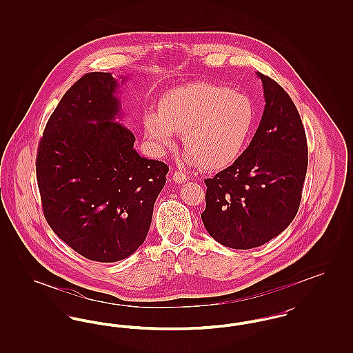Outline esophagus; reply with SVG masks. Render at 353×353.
I'll list each match as a JSON object with an SVG mask.
<instances>
[{
  "label": "esophagus",
  "mask_w": 353,
  "mask_h": 353,
  "mask_svg": "<svg viewBox=\"0 0 353 353\" xmlns=\"http://www.w3.org/2000/svg\"><path fill=\"white\" fill-rule=\"evenodd\" d=\"M173 180L176 183H179V184H183V183L189 180V176L184 173V172H181V170H174L173 172Z\"/></svg>",
  "instance_id": "1"
}]
</instances>
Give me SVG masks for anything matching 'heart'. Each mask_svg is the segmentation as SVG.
<instances>
[{
    "label": "heart",
    "mask_w": 353,
    "mask_h": 353,
    "mask_svg": "<svg viewBox=\"0 0 353 353\" xmlns=\"http://www.w3.org/2000/svg\"><path fill=\"white\" fill-rule=\"evenodd\" d=\"M255 123V108L245 94L210 83H190L167 92L160 112L144 117V130L157 151L170 148L184 131L190 164L223 168L243 151Z\"/></svg>",
    "instance_id": "obj_1"
}]
</instances>
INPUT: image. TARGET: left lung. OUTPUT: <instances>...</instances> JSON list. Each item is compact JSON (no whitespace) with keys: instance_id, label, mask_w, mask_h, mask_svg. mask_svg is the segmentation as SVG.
Instances as JSON below:
<instances>
[{"instance_id":"left-lung-1","label":"left lung","mask_w":353,"mask_h":353,"mask_svg":"<svg viewBox=\"0 0 353 353\" xmlns=\"http://www.w3.org/2000/svg\"><path fill=\"white\" fill-rule=\"evenodd\" d=\"M265 111L249 147L233 165L206 179L202 222L223 246L248 250L281 234L302 200L307 139L301 115L285 90L256 72Z\"/></svg>"}]
</instances>
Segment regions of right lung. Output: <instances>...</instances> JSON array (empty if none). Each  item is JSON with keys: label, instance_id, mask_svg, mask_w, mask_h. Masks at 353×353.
<instances>
[{"label": "right lung", "instance_id": "1", "mask_svg": "<svg viewBox=\"0 0 353 353\" xmlns=\"http://www.w3.org/2000/svg\"><path fill=\"white\" fill-rule=\"evenodd\" d=\"M119 84L88 72L62 97L39 140L35 170L43 214L68 246L97 262L130 256L145 241L168 165L134 151Z\"/></svg>", "mask_w": 353, "mask_h": 353}]
</instances>
